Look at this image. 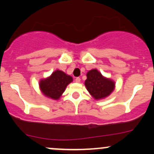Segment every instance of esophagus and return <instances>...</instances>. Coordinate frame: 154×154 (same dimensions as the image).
<instances>
[{
	"label": "esophagus",
	"mask_w": 154,
	"mask_h": 154,
	"mask_svg": "<svg viewBox=\"0 0 154 154\" xmlns=\"http://www.w3.org/2000/svg\"><path fill=\"white\" fill-rule=\"evenodd\" d=\"M75 82H80V77H76Z\"/></svg>",
	"instance_id": "34e87169"
}]
</instances>
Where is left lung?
<instances>
[{"label": "left lung", "mask_w": 154, "mask_h": 154, "mask_svg": "<svg viewBox=\"0 0 154 154\" xmlns=\"http://www.w3.org/2000/svg\"><path fill=\"white\" fill-rule=\"evenodd\" d=\"M85 85L88 91L95 99L107 97L115 88V82L103 77L97 69H92L87 73Z\"/></svg>", "instance_id": "obj_1"}]
</instances>
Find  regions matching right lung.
Returning <instances> with one entry per match:
<instances>
[{"instance_id":"add662e5","label":"right lung","mask_w":154,"mask_h":154,"mask_svg":"<svg viewBox=\"0 0 154 154\" xmlns=\"http://www.w3.org/2000/svg\"><path fill=\"white\" fill-rule=\"evenodd\" d=\"M73 79L71 76L62 71L56 70L49 77L40 80V90L45 96L56 100L60 99L66 86Z\"/></svg>"}]
</instances>
